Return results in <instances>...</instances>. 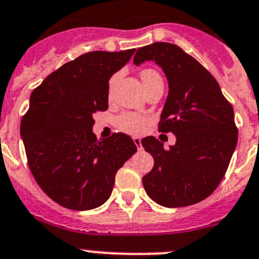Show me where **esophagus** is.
<instances>
[{"label": "esophagus", "instance_id": "34e87169", "mask_svg": "<svg viewBox=\"0 0 259 259\" xmlns=\"http://www.w3.org/2000/svg\"><path fill=\"white\" fill-rule=\"evenodd\" d=\"M134 142H135V145H136V146H137V149H139V150L142 149L141 139H139V137H134Z\"/></svg>", "mask_w": 259, "mask_h": 259}]
</instances>
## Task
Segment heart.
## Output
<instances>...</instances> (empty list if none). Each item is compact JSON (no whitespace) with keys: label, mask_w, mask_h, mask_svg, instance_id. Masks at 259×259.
Returning a JSON list of instances; mask_svg holds the SVG:
<instances>
[{"label":"heart","mask_w":259,"mask_h":259,"mask_svg":"<svg viewBox=\"0 0 259 259\" xmlns=\"http://www.w3.org/2000/svg\"><path fill=\"white\" fill-rule=\"evenodd\" d=\"M157 75L155 71L152 70H144L141 72V78L142 82H146L149 81L150 78L156 77ZM113 83H114V80L110 81V90L113 88ZM147 123V118L142 117L140 114H135V113H124L120 117H118L117 119V125L119 127V130H122L123 132H127V134H132V135H139L141 134L142 130H144L145 124Z\"/></svg>","instance_id":"heart-1"}]
</instances>
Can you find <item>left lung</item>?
<instances>
[{
	"instance_id": "obj_1",
	"label": "left lung",
	"mask_w": 259,
	"mask_h": 259,
	"mask_svg": "<svg viewBox=\"0 0 259 259\" xmlns=\"http://www.w3.org/2000/svg\"><path fill=\"white\" fill-rule=\"evenodd\" d=\"M156 63L168 80L159 131L173 132L176 145L164 149L155 137L142 146L154 168L142 178L147 196L164 207H183L207 198L225 176L238 142L234 110L213 76L171 43L141 47L134 63Z\"/></svg>"
}]
</instances>
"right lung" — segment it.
Instances as JSON below:
<instances>
[{"instance_id": "right-lung-1", "label": "right lung", "mask_w": 259, "mask_h": 259, "mask_svg": "<svg viewBox=\"0 0 259 259\" xmlns=\"http://www.w3.org/2000/svg\"><path fill=\"white\" fill-rule=\"evenodd\" d=\"M135 51L89 52L47 76L31 93L20 125L29 168L44 193L63 207L102 206L118 169L137 151L127 135L99 141L93 132L94 113L108 109L110 77Z\"/></svg>"}]
</instances>
